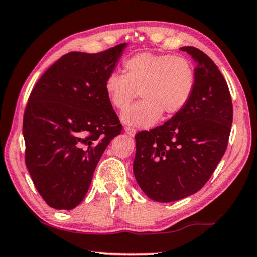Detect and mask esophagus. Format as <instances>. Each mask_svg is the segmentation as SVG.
Segmentation results:
<instances>
[{"instance_id": "1", "label": "esophagus", "mask_w": 257, "mask_h": 257, "mask_svg": "<svg viewBox=\"0 0 257 257\" xmlns=\"http://www.w3.org/2000/svg\"><path fill=\"white\" fill-rule=\"evenodd\" d=\"M124 132L127 133L129 136H134V135H135V133H136V129L133 128V127H125Z\"/></svg>"}]
</instances>
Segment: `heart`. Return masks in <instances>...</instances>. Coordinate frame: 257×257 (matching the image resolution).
I'll return each instance as SVG.
<instances>
[{
  "instance_id": "heart-1",
  "label": "heart",
  "mask_w": 257,
  "mask_h": 257,
  "mask_svg": "<svg viewBox=\"0 0 257 257\" xmlns=\"http://www.w3.org/2000/svg\"><path fill=\"white\" fill-rule=\"evenodd\" d=\"M124 74L113 72L104 80V92L115 109H128L137 95L142 101L123 115V121L150 127L163 117L185 109L196 87V71L184 56L140 52L123 61Z\"/></svg>"
}]
</instances>
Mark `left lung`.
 I'll return each instance as SVG.
<instances>
[{
    "label": "left lung",
    "instance_id": "obj_1",
    "mask_svg": "<svg viewBox=\"0 0 257 257\" xmlns=\"http://www.w3.org/2000/svg\"><path fill=\"white\" fill-rule=\"evenodd\" d=\"M180 50L198 61L192 99L163 125L135 135L134 175L158 202L183 199L207 183L225 154L233 122L228 85L214 61L193 46Z\"/></svg>",
    "mask_w": 257,
    "mask_h": 257
}]
</instances>
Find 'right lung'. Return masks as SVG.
Returning a JSON list of instances; mask_svg holds the SVG:
<instances>
[{
    "instance_id": "add662e5",
    "label": "right lung",
    "mask_w": 257,
    "mask_h": 257,
    "mask_svg": "<svg viewBox=\"0 0 257 257\" xmlns=\"http://www.w3.org/2000/svg\"><path fill=\"white\" fill-rule=\"evenodd\" d=\"M124 46L66 53L32 88L23 116L25 164L50 207L80 204L104 149L121 133L104 80Z\"/></svg>"
}]
</instances>
